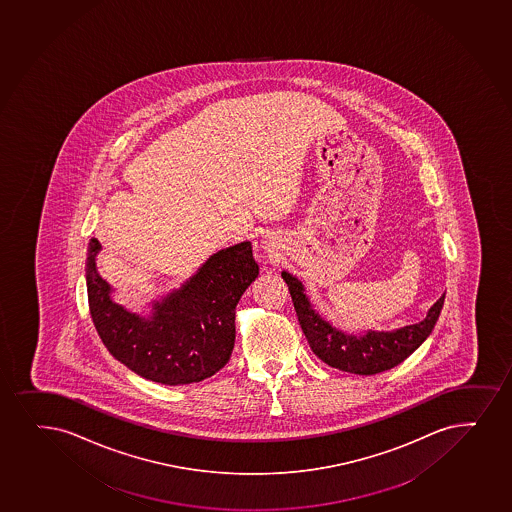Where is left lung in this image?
<instances>
[{"instance_id":"left-lung-1","label":"left lung","mask_w":512,"mask_h":512,"mask_svg":"<svg viewBox=\"0 0 512 512\" xmlns=\"http://www.w3.org/2000/svg\"><path fill=\"white\" fill-rule=\"evenodd\" d=\"M281 276L288 284L301 331L307 337L313 353L329 367L356 375L385 372L406 360L427 341L444 307L445 293L433 303L425 319L418 324L404 325L394 331L368 329L363 334H348L315 312L298 277L288 271L281 272Z\"/></svg>"}]
</instances>
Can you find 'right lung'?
<instances>
[{"label": "right lung", "mask_w": 512, "mask_h": 512, "mask_svg": "<svg viewBox=\"0 0 512 512\" xmlns=\"http://www.w3.org/2000/svg\"><path fill=\"white\" fill-rule=\"evenodd\" d=\"M101 243L89 241L85 281L92 322L109 353L157 384L183 385L212 377L235 348V310L259 276L252 243L212 253L178 289L151 301L139 315L113 300V286L97 272Z\"/></svg>", "instance_id": "1"}]
</instances>
